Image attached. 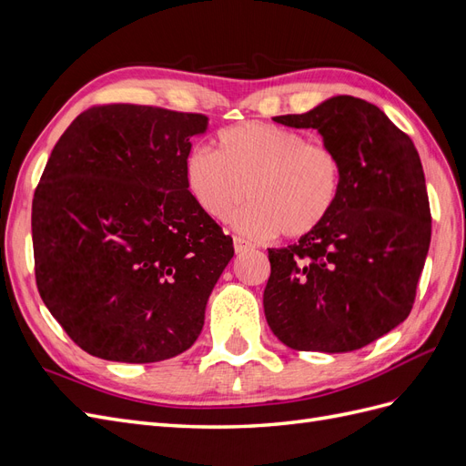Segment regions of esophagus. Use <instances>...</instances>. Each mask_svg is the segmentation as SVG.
Wrapping results in <instances>:
<instances>
[{"instance_id":"esophagus-1","label":"esophagus","mask_w":466,"mask_h":466,"mask_svg":"<svg viewBox=\"0 0 466 466\" xmlns=\"http://www.w3.org/2000/svg\"><path fill=\"white\" fill-rule=\"evenodd\" d=\"M233 247H235V252H245V250L252 248V245L248 241H245V238H241V237H235L233 238Z\"/></svg>"}]
</instances>
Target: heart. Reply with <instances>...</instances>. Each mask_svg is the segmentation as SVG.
<instances>
[{"instance_id":"obj_1","label":"heart","mask_w":466,"mask_h":466,"mask_svg":"<svg viewBox=\"0 0 466 466\" xmlns=\"http://www.w3.org/2000/svg\"><path fill=\"white\" fill-rule=\"evenodd\" d=\"M185 180L206 216L229 219L250 237H303L327 221L342 185V165L324 144L301 132L247 122L218 136V151L196 146L185 159Z\"/></svg>"}]
</instances>
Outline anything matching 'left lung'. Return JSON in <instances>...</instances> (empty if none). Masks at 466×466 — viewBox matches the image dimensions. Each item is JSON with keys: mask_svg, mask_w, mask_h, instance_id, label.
Instances as JSON below:
<instances>
[{"mask_svg": "<svg viewBox=\"0 0 466 466\" xmlns=\"http://www.w3.org/2000/svg\"><path fill=\"white\" fill-rule=\"evenodd\" d=\"M274 122L317 130L340 159L342 185L320 228L268 248V327L293 350H360L397 329L416 298L431 241L420 155L383 110L350 95Z\"/></svg>", "mask_w": 466, "mask_h": 466, "instance_id": "left-lung-1", "label": "left lung"}]
</instances>
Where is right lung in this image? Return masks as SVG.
Returning <instances> with one entry per match:
<instances>
[{
    "label": "right lung",
    "mask_w": 466,
    "mask_h": 466,
    "mask_svg": "<svg viewBox=\"0 0 466 466\" xmlns=\"http://www.w3.org/2000/svg\"><path fill=\"white\" fill-rule=\"evenodd\" d=\"M208 116L142 105L93 106L54 146L33 200L36 286L87 354L175 358L200 336L233 238L185 180Z\"/></svg>",
    "instance_id": "obj_1"
}]
</instances>
